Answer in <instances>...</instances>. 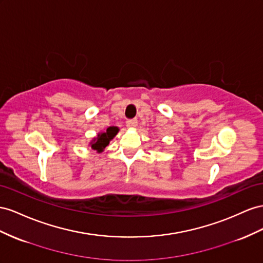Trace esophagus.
<instances>
[{
    "label": "esophagus",
    "mask_w": 263,
    "mask_h": 263,
    "mask_svg": "<svg viewBox=\"0 0 263 263\" xmlns=\"http://www.w3.org/2000/svg\"><path fill=\"white\" fill-rule=\"evenodd\" d=\"M137 125H138V120L136 118L127 120V127H129V128H135Z\"/></svg>",
    "instance_id": "obj_1"
}]
</instances>
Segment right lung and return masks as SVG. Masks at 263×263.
<instances>
[{"instance_id":"1","label":"right lung","mask_w":263,"mask_h":263,"mask_svg":"<svg viewBox=\"0 0 263 263\" xmlns=\"http://www.w3.org/2000/svg\"><path fill=\"white\" fill-rule=\"evenodd\" d=\"M117 133H118V127H114V126L108 127V128L106 129V132L99 133L98 136L91 141L90 143L91 148L95 149L97 152H102L106 146H108L109 141L116 136Z\"/></svg>"}]
</instances>
